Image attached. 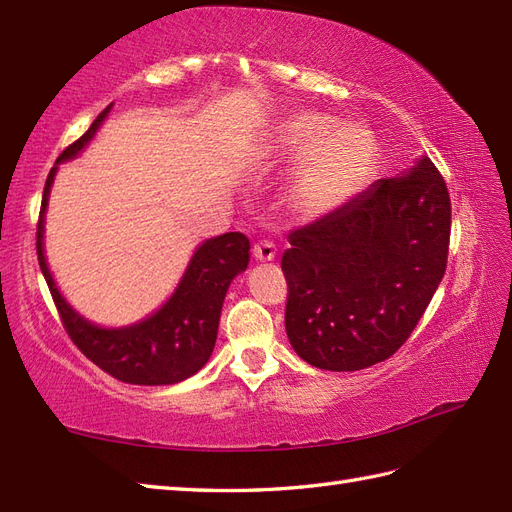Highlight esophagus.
Here are the masks:
<instances>
[{
  "mask_svg": "<svg viewBox=\"0 0 512 512\" xmlns=\"http://www.w3.org/2000/svg\"><path fill=\"white\" fill-rule=\"evenodd\" d=\"M253 255L257 262H273L277 255V246L273 242H268V239H262V242L255 244Z\"/></svg>",
  "mask_w": 512,
  "mask_h": 512,
  "instance_id": "esophagus-1",
  "label": "esophagus"
}]
</instances>
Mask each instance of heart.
<instances>
[{
	"label": "heart",
	"instance_id": "1",
	"mask_svg": "<svg viewBox=\"0 0 512 512\" xmlns=\"http://www.w3.org/2000/svg\"><path fill=\"white\" fill-rule=\"evenodd\" d=\"M268 167L297 162L286 200L299 220H319L361 191L376 162L374 136L361 125H339L319 112L281 121L262 149Z\"/></svg>",
	"mask_w": 512,
	"mask_h": 512
}]
</instances>
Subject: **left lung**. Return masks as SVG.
<instances>
[{
  "label": "left lung",
  "mask_w": 512,
  "mask_h": 512,
  "mask_svg": "<svg viewBox=\"0 0 512 512\" xmlns=\"http://www.w3.org/2000/svg\"><path fill=\"white\" fill-rule=\"evenodd\" d=\"M449 235V191L427 156L292 231L281 257L292 350L330 372L385 361L436 295Z\"/></svg>",
  "instance_id": "1"
}]
</instances>
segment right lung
Segmentation results:
<instances>
[{
  "instance_id": "right-lung-1",
  "label": "right lung",
  "mask_w": 512,
  "mask_h": 512,
  "mask_svg": "<svg viewBox=\"0 0 512 512\" xmlns=\"http://www.w3.org/2000/svg\"><path fill=\"white\" fill-rule=\"evenodd\" d=\"M110 110L112 103L96 116L88 132L63 151L57 158V165L48 173L37 226L39 266L52 292L54 306L61 314L65 332L94 365L129 385H176L198 374L211 358L226 290L231 281L248 268L250 242L242 233H224L204 239L193 250L171 297L149 317L136 323L103 328L76 312L61 295L57 281L52 279L46 250H43V231H46L43 224H46L50 189L59 165L76 158L92 143Z\"/></svg>"
}]
</instances>
